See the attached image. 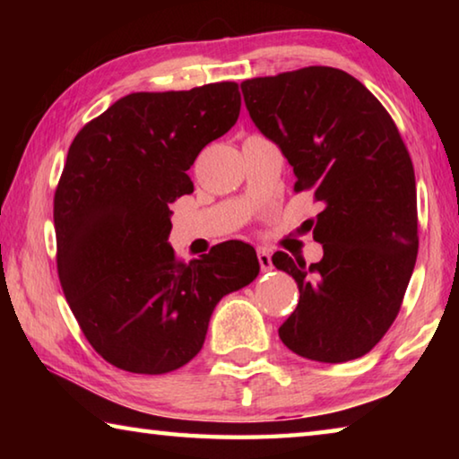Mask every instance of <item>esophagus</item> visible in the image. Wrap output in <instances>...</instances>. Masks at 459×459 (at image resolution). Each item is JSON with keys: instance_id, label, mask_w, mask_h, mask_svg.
<instances>
[{"instance_id": "esophagus-1", "label": "esophagus", "mask_w": 459, "mask_h": 459, "mask_svg": "<svg viewBox=\"0 0 459 459\" xmlns=\"http://www.w3.org/2000/svg\"><path fill=\"white\" fill-rule=\"evenodd\" d=\"M257 259H259V265L263 271H271L273 269V263H271V253L267 248H259L257 251Z\"/></svg>"}]
</instances>
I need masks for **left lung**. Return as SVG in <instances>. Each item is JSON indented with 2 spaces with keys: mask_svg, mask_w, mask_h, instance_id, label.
<instances>
[{
  "mask_svg": "<svg viewBox=\"0 0 459 459\" xmlns=\"http://www.w3.org/2000/svg\"><path fill=\"white\" fill-rule=\"evenodd\" d=\"M247 111L293 168L295 192L322 202L306 265L283 251L299 304L279 328L291 352L316 362L360 359L397 317L417 261L415 172L378 99L344 71L307 66L240 82Z\"/></svg>",
  "mask_w": 459,
  "mask_h": 459,
  "instance_id": "1",
  "label": "left lung"
}]
</instances>
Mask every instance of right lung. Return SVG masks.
Returning a JSON list of instances; mask_svg holds the SVG:
<instances>
[{
  "instance_id": "1",
  "label": "right lung",
  "mask_w": 459,
  "mask_h": 459,
  "mask_svg": "<svg viewBox=\"0 0 459 459\" xmlns=\"http://www.w3.org/2000/svg\"><path fill=\"white\" fill-rule=\"evenodd\" d=\"M238 113L237 82L131 92L71 143L54 194L58 277L82 333L113 367H184L204 344L216 304L259 275L243 240L190 263L168 243L169 204L194 192L186 172Z\"/></svg>"
}]
</instances>
